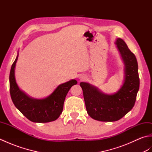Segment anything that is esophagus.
I'll use <instances>...</instances> for the list:
<instances>
[{
	"label": "esophagus",
	"mask_w": 152,
	"mask_h": 152,
	"mask_svg": "<svg viewBox=\"0 0 152 152\" xmlns=\"http://www.w3.org/2000/svg\"><path fill=\"white\" fill-rule=\"evenodd\" d=\"M79 78H80V80H82L84 79V77H83V76H80L79 77Z\"/></svg>",
	"instance_id": "obj_1"
}]
</instances>
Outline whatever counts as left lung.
Listing matches in <instances>:
<instances>
[{
	"mask_svg": "<svg viewBox=\"0 0 152 152\" xmlns=\"http://www.w3.org/2000/svg\"><path fill=\"white\" fill-rule=\"evenodd\" d=\"M115 44L124 64V80L120 89L109 95L89 83H80L88 114L101 121H115L127 114L134 106L139 89L136 57L121 38H117Z\"/></svg>",
	"mask_w": 152,
	"mask_h": 152,
	"instance_id": "1",
	"label": "left lung"
}]
</instances>
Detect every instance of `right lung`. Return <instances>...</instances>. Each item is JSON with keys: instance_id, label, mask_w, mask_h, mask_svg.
<instances>
[{"instance_id": "right-lung-1", "label": "right lung", "mask_w": 152, "mask_h": 152, "mask_svg": "<svg viewBox=\"0 0 152 152\" xmlns=\"http://www.w3.org/2000/svg\"><path fill=\"white\" fill-rule=\"evenodd\" d=\"M19 54L12 64L10 73V92L15 106L30 121L47 123L56 120L63 112L64 101L68 92L76 80L60 84L47 97L41 99L31 97L19 88L15 78V68Z\"/></svg>"}]
</instances>
